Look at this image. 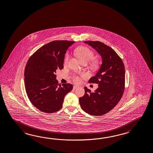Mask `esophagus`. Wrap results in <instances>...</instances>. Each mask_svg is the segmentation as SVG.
<instances>
[{
  "instance_id": "obj_1",
  "label": "esophagus",
  "mask_w": 153,
  "mask_h": 153,
  "mask_svg": "<svg viewBox=\"0 0 153 153\" xmlns=\"http://www.w3.org/2000/svg\"><path fill=\"white\" fill-rule=\"evenodd\" d=\"M78 88V86L74 85L73 86V89H77Z\"/></svg>"
}]
</instances>
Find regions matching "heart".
Returning <instances> with one entry per match:
<instances>
[{
	"instance_id": "obj_1",
	"label": "heart",
	"mask_w": 153,
	"mask_h": 153,
	"mask_svg": "<svg viewBox=\"0 0 153 153\" xmlns=\"http://www.w3.org/2000/svg\"><path fill=\"white\" fill-rule=\"evenodd\" d=\"M76 54L79 59L82 61L84 63H87L90 61H91L90 63V66L96 69L99 67L100 61L97 59H94L95 54L92 50H90L88 47H79L76 50ZM69 59V54H67L64 58V62L65 63H68ZM85 76V74H81L80 76L78 75L73 74L71 75V79L75 83H79L81 81V77Z\"/></svg>"
}]
</instances>
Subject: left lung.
Segmentation results:
<instances>
[{
  "mask_svg": "<svg viewBox=\"0 0 153 153\" xmlns=\"http://www.w3.org/2000/svg\"><path fill=\"white\" fill-rule=\"evenodd\" d=\"M89 44L101 54L102 64L89 83L99 84L95 91L86 87L85 94L79 98L82 109L92 116H101L116 106L123 96L125 89V69L123 62L110 47L100 41H88Z\"/></svg>",
  "mask_w": 153,
  "mask_h": 153,
  "instance_id": "1",
  "label": "left lung"
}]
</instances>
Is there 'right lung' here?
<instances>
[{"mask_svg": "<svg viewBox=\"0 0 153 153\" xmlns=\"http://www.w3.org/2000/svg\"><path fill=\"white\" fill-rule=\"evenodd\" d=\"M74 41L56 40L40 47L30 57L24 71L25 87L29 100L39 111L51 114L61 109L64 96L73 85H61L56 71L63 69L64 54Z\"/></svg>", "mask_w": 153, "mask_h": 153, "instance_id": "obj_1", "label": "right lung"}]
</instances>
